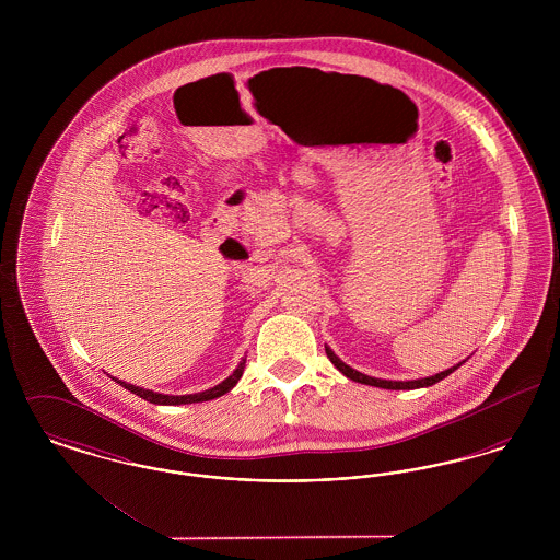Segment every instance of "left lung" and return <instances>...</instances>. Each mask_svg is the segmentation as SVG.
I'll return each instance as SVG.
<instances>
[{
    "instance_id": "left-lung-1",
    "label": "left lung",
    "mask_w": 560,
    "mask_h": 560,
    "mask_svg": "<svg viewBox=\"0 0 560 560\" xmlns=\"http://www.w3.org/2000/svg\"><path fill=\"white\" fill-rule=\"evenodd\" d=\"M325 352H327V357H329V361L336 365V370L338 372L345 373L348 380H352V382H359V384H368V386H375V388H386V390H413V388H427V386H432V384H436V382H441L443 377H447L450 373L455 372L462 363H457V365H453L450 370H445V372L434 373V375H428V377H422V380H407V382H400V380H382V377H372V375H368V373L357 372V370H352L350 365H347L334 350L329 347H325Z\"/></svg>"
}]
</instances>
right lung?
<instances>
[{
    "instance_id": "right-lung-1",
    "label": "right lung",
    "mask_w": 560,
    "mask_h": 560,
    "mask_svg": "<svg viewBox=\"0 0 560 560\" xmlns=\"http://www.w3.org/2000/svg\"><path fill=\"white\" fill-rule=\"evenodd\" d=\"M245 370V359H241L237 370L231 373L226 380H222L220 384H215L213 388H208L203 393H195V395H161V393H153V390H147V388H140V386H133L128 382H121L117 377H113L117 384H121L124 388H128L133 395H138L140 399L149 400V402H155V405H188V402H201V400H212L226 395L243 375Z\"/></svg>"
}]
</instances>
